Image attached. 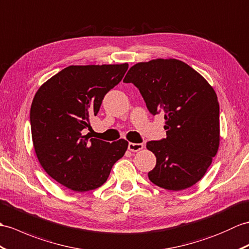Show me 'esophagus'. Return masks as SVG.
Listing matches in <instances>:
<instances>
[{
	"label": "esophagus",
	"instance_id": "esophagus-1",
	"mask_svg": "<svg viewBox=\"0 0 249 249\" xmlns=\"http://www.w3.org/2000/svg\"><path fill=\"white\" fill-rule=\"evenodd\" d=\"M144 147L142 143H128V149L131 152H138Z\"/></svg>",
	"mask_w": 249,
	"mask_h": 249
}]
</instances>
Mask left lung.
I'll return each mask as SVG.
<instances>
[{
    "label": "left lung",
    "instance_id": "left-lung-1",
    "mask_svg": "<svg viewBox=\"0 0 249 249\" xmlns=\"http://www.w3.org/2000/svg\"><path fill=\"white\" fill-rule=\"evenodd\" d=\"M140 91L153 115L164 112L166 138L149 141L156 156L148 178L171 191L192 187L205 175L219 144V106L207 80L177 59L132 66L124 78Z\"/></svg>",
    "mask_w": 249,
    "mask_h": 249
}]
</instances>
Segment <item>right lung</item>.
<instances>
[{
  "mask_svg": "<svg viewBox=\"0 0 249 249\" xmlns=\"http://www.w3.org/2000/svg\"><path fill=\"white\" fill-rule=\"evenodd\" d=\"M128 65L70 66L43 84L31 107L35 152L48 174L62 186L86 192L106 182L128 142L109 143L88 135L89 119L117 86Z\"/></svg>",
  "mask_w": 249,
  "mask_h": 249,
  "instance_id": "right-lung-1",
  "label": "right lung"
}]
</instances>
